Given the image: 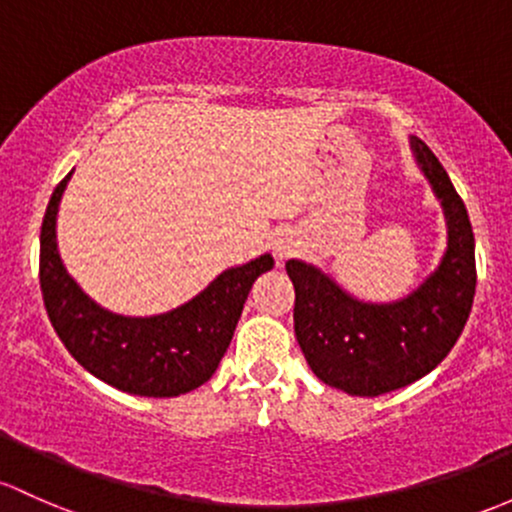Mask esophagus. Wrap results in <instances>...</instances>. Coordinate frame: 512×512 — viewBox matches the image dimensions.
Listing matches in <instances>:
<instances>
[{"label": "esophagus", "instance_id": "34e87169", "mask_svg": "<svg viewBox=\"0 0 512 512\" xmlns=\"http://www.w3.org/2000/svg\"><path fill=\"white\" fill-rule=\"evenodd\" d=\"M297 245H299V242L294 240V235H287V233H282L279 238H274V242H272L274 255H277L279 262L287 260V257H292L294 252H297Z\"/></svg>", "mask_w": 512, "mask_h": 512}]
</instances>
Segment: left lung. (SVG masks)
<instances>
[{"mask_svg":"<svg viewBox=\"0 0 512 512\" xmlns=\"http://www.w3.org/2000/svg\"><path fill=\"white\" fill-rule=\"evenodd\" d=\"M412 149L449 223V250L417 292L395 304H363L316 267L287 262L301 353L316 378L348 395L375 397L424 378L454 348L471 314L476 247L469 213L432 149L417 137Z\"/></svg>","mask_w":512,"mask_h":512,"instance_id":"8db88e82","label":"left lung"}]
</instances>
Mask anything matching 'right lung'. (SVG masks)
I'll use <instances>...</instances> for the list:
<instances>
[{
	"label": "right lung",
	"mask_w": 512,
	"mask_h": 512,
	"mask_svg": "<svg viewBox=\"0 0 512 512\" xmlns=\"http://www.w3.org/2000/svg\"><path fill=\"white\" fill-rule=\"evenodd\" d=\"M61 181L48 201L41 225L39 279L46 314L68 353L95 378L122 392L176 397L196 390L218 368L230 346L247 294L274 260L262 255L218 279L179 309L149 319L110 314L80 292L56 247Z\"/></svg>",
	"instance_id": "add662e5"
}]
</instances>
